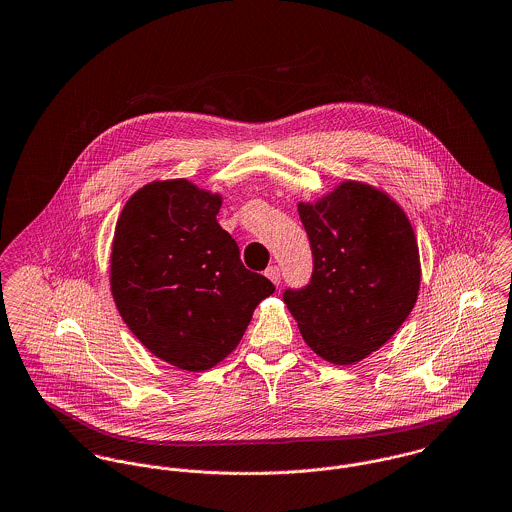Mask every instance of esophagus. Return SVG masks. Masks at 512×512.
<instances>
[{
	"label": "esophagus",
	"instance_id": "obj_1",
	"mask_svg": "<svg viewBox=\"0 0 512 512\" xmlns=\"http://www.w3.org/2000/svg\"><path fill=\"white\" fill-rule=\"evenodd\" d=\"M266 278L272 279L274 285H279V283H281V272H279L278 266H270V268L266 270Z\"/></svg>",
	"mask_w": 512,
	"mask_h": 512
}]
</instances>
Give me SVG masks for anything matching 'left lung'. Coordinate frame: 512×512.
<instances>
[{
	"mask_svg": "<svg viewBox=\"0 0 512 512\" xmlns=\"http://www.w3.org/2000/svg\"><path fill=\"white\" fill-rule=\"evenodd\" d=\"M313 274L283 301L303 340L348 366L381 348L415 307L419 246L401 207L375 187L346 182L317 205L299 203Z\"/></svg>",
	"mask_w": 512,
	"mask_h": 512,
	"instance_id": "obj_1",
	"label": "left lung"
}]
</instances>
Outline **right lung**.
Returning <instances> with one entry per match:
<instances>
[{
	"label": "right lung",
	"mask_w": 512,
	"mask_h": 512,
	"mask_svg": "<svg viewBox=\"0 0 512 512\" xmlns=\"http://www.w3.org/2000/svg\"><path fill=\"white\" fill-rule=\"evenodd\" d=\"M221 197L186 180L154 182L125 205L113 240L111 291L123 321L160 360L203 372L240 342L276 285L244 268L217 223Z\"/></svg>",
	"instance_id": "right-lung-1"
}]
</instances>
